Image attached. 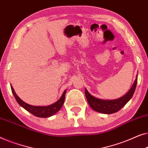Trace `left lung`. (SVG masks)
<instances>
[{
    "label": "left lung",
    "instance_id": "8db88e82",
    "mask_svg": "<svg viewBox=\"0 0 148 148\" xmlns=\"http://www.w3.org/2000/svg\"><path fill=\"white\" fill-rule=\"evenodd\" d=\"M137 82V76L132 88L123 97L115 100H103L99 99L91 95L85 88V95L90 107L95 111L104 114H112L119 111L127 103L132 99L136 90Z\"/></svg>",
    "mask_w": 148,
    "mask_h": 148
}]
</instances>
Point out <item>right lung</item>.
<instances>
[{"mask_svg":"<svg viewBox=\"0 0 148 148\" xmlns=\"http://www.w3.org/2000/svg\"><path fill=\"white\" fill-rule=\"evenodd\" d=\"M11 88L12 94H13L14 98H15L16 102L19 104L20 106H21L23 108H24V109L27 110L28 112H29V113L33 114V115L42 118L49 117V116L53 115L54 114L58 113V112L60 111L64 103L65 95L66 93V90H65L63 92V94H62V97H60V99L58 100L57 102H56L55 103L52 104V105L48 106H33L29 105V104L23 101L22 100L16 95L15 92H14V90L13 88H12V85H11Z\"/></svg>","mask_w":148,"mask_h":148,"instance_id":"1","label":"right lung"}]
</instances>
